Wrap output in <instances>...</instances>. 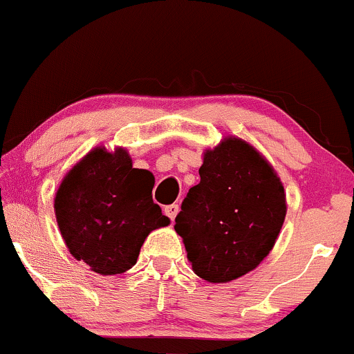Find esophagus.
Here are the masks:
<instances>
[{"mask_svg":"<svg viewBox=\"0 0 354 354\" xmlns=\"http://www.w3.org/2000/svg\"><path fill=\"white\" fill-rule=\"evenodd\" d=\"M178 210H180V207H178L176 203H173V205H167V207H165V214L167 215V217L171 218V221H174V217H176Z\"/></svg>","mask_w":354,"mask_h":354,"instance_id":"1","label":"esophagus"}]
</instances>
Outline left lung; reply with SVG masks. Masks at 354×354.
Here are the masks:
<instances>
[{
    "mask_svg": "<svg viewBox=\"0 0 354 354\" xmlns=\"http://www.w3.org/2000/svg\"><path fill=\"white\" fill-rule=\"evenodd\" d=\"M198 173L174 230L193 271L210 283H227L273 249L286 215L285 189L273 166L237 137L207 149Z\"/></svg>",
    "mask_w": 354,
    "mask_h": 354,
    "instance_id": "8db88e82",
    "label": "left lung"
}]
</instances>
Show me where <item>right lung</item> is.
<instances>
[{"label": "right lung", "instance_id": "obj_1", "mask_svg": "<svg viewBox=\"0 0 354 354\" xmlns=\"http://www.w3.org/2000/svg\"><path fill=\"white\" fill-rule=\"evenodd\" d=\"M152 174L132 167L124 147L88 152L66 174L54 198L71 254L105 277L130 270L149 234L169 224L152 202Z\"/></svg>", "mask_w": 354, "mask_h": 354}]
</instances>
